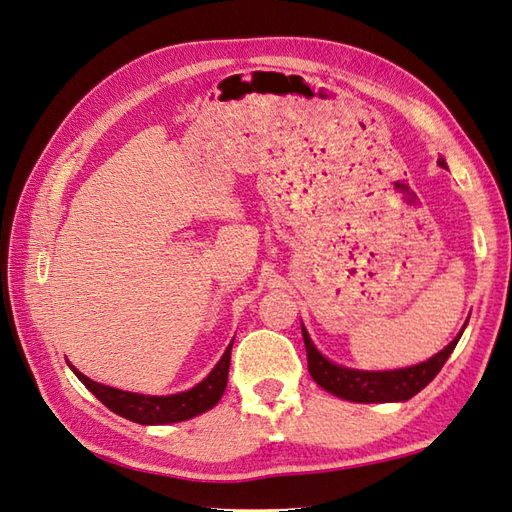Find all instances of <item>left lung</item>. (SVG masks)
Segmentation results:
<instances>
[{"label":"left lung","instance_id":"obj_1","mask_svg":"<svg viewBox=\"0 0 512 512\" xmlns=\"http://www.w3.org/2000/svg\"><path fill=\"white\" fill-rule=\"evenodd\" d=\"M439 165L447 167L443 158H439ZM463 330L458 332V336L450 345L443 347L439 354L428 358L426 363H419L415 367H406V369H393V371H358V369H347L343 365H336L323 356L313 345V341H310V336L302 323V336L306 345L310 376H313V380L321 386V389L341 397V400L358 402V404L406 402L413 395H417L421 389H426V386L434 380L436 373H439L441 367L445 365V360L454 352L458 339L463 336Z\"/></svg>","mask_w":512,"mask_h":512}]
</instances>
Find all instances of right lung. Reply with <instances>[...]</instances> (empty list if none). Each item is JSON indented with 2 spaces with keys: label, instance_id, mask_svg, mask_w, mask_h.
I'll use <instances>...</instances> for the list:
<instances>
[{
  "label": "right lung",
  "instance_id": "add662e5",
  "mask_svg": "<svg viewBox=\"0 0 512 512\" xmlns=\"http://www.w3.org/2000/svg\"><path fill=\"white\" fill-rule=\"evenodd\" d=\"M232 343L219 358L215 369L210 371L202 382L193 386L191 391H184L178 395H141L112 389V386L86 378L84 373H80L73 365L69 367L86 389H89L106 408H110L112 413L126 417L134 423H143V426H165V423H178L195 415H202L221 400V395L226 391L228 384Z\"/></svg>",
  "mask_w": 512,
  "mask_h": 512
}]
</instances>
